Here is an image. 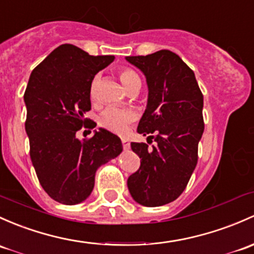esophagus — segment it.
<instances>
[{
    "instance_id": "1",
    "label": "esophagus",
    "mask_w": 254,
    "mask_h": 254,
    "mask_svg": "<svg viewBox=\"0 0 254 254\" xmlns=\"http://www.w3.org/2000/svg\"><path fill=\"white\" fill-rule=\"evenodd\" d=\"M122 143H123V148H124L125 151H127V149L130 148V142L127 140V138H122Z\"/></svg>"
}]
</instances>
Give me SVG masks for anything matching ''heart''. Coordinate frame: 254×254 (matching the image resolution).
I'll return each instance as SVG.
<instances>
[{
	"label": "heart",
	"instance_id": "b5f03b06",
	"mask_svg": "<svg viewBox=\"0 0 254 254\" xmlns=\"http://www.w3.org/2000/svg\"><path fill=\"white\" fill-rule=\"evenodd\" d=\"M119 78L122 84L124 85L125 89L127 91L135 89V87L141 86V79L138 74L132 69L127 68V66H122L119 69ZM100 82V75H95L91 80L90 84V98L92 101L96 100V95H97V86ZM135 118L134 113L129 109H122V108H114V107H108L102 113L98 116V124L109 131L117 132V134H123L127 130V125L132 122Z\"/></svg>",
	"mask_w": 254,
	"mask_h": 254
}]
</instances>
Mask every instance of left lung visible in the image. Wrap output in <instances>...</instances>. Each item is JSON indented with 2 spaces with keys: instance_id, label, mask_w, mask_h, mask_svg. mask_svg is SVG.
<instances>
[{
  "instance_id": "left-lung-1",
  "label": "left lung",
  "mask_w": 254,
  "mask_h": 254,
  "mask_svg": "<svg viewBox=\"0 0 254 254\" xmlns=\"http://www.w3.org/2000/svg\"><path fill=\"white\" fill-rule=\"evenodd\" d=\"M127 61L143 71L148 85L147 107L137 132L154 134L147 142L151 138L157 142L152 147L131 142L141 164L127 179V188L137 203L158 207L183 193L196 168L204 130L203 95L192 69L172 51Z\"/></svg>"
}]
</instances>
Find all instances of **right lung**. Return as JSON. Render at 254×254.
<instances>
[{"instance_id": "obj_1", "label": "right lung", "mask_w": 254, "mask_h": 254, "mask_svg": "<svg viewBox=\"0 0 254 254\" xmlns=\"http://www.w3.org/2000/svg\"><path fill=\"white\" fill-rule=\"evenodd\" d=\"M113 60L114 56H90L64 44L29 78L24 101L30 158L42 189L60 203L85 201L92 192L97 168L123 151L120 138L108 130L100 129L81 141L76 137L82 127H96L85 118L91 109L90 84Z\"/></svg>"}]
</instances>
